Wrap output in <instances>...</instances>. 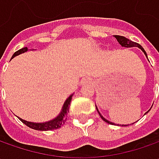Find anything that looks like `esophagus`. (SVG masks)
<instances>
[{"mask_svg": "<svg viewBox=\"0 0 159 159\" xmlns=\"http://www.w3.org/2000/svg\"><path fill=\"white\" fill-rule=\"evenodd\" d=\"M90 83H91V81L89 80H85L83 81V85H88V84H90Z\"/></svg>", "mask_w": 159, "mask_h": 159, "instance_id": "obj_1", "label": "esophagus"}]
</instances>
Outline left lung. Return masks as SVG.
<instances>
[{
    "instance_id": "8db88e82",
    "label": "left lung",
    "mask_w": 159,
    "mask_h": 159,
    "mask_svg": "<svg viewBox=\"0 0 159 159\" xmlns=\"http://www.w3.org/2000/svg\"><path fill=\"white\" fill-rule=\"evenodd\" d=\"M115 38L117 39V40L119 41V43L121 45L122 47H125V48H132V47H138V48H140L142 50H143V52L145 54V56L147 57V54H146V52H145V50L143 49V48L141 46L140 44H138V43H136V42H134V41H132V40H128V39H126L125 37H124V36H119V35H115ZM96 110H97V108H96ZM97 111H98V110H97ZM148 112V111H147ZM146 112V113H147ZM98 113H99V115H100V117L102 118V119L103 120V121H105L106 123H108V124H111V125H113V123H111V122H110V121H108L107 119H105L102 116L101 114H100V112L98 111Z\"/></svg>"
}]
</instances>
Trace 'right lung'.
Segmentation results:
<instances>
[{"mask_svg":"<svg viewBox=\"0 0 159 159\" xmlns=\"http://www.w3.org/2000/svg\"><path fill=\"white\" fill-rule=\"evenodd\" d=\"M27 48H23L21 49L16 51L13 56H12V58L15 57L17 55H20L22 53L26 52L27 51ZM71 97H72V95H70V97L64 102V106H63V109H62V111L61 113L58 115L57 117L55 119H53L51 121H48V122H45V123H32V122H28V121H25L24 119H18L21 120L22 122L26 125L27 126H29L30 128H33V129H35V130H40V131H48V130H55V129H57V128H60L62 125H64V122L66 121V116H67V113H68V110H69V105L70 104V101H71Z\"/></svg>","mask_w":159,"mask_h":159,"instance_id":"right-lung-1","label":"right lung"}]
</instances>
